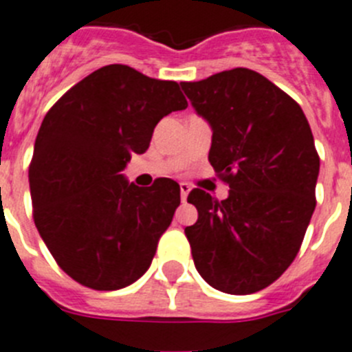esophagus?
<instances>
[{"instance_id":"1","label":"esophagus","mask_w":352,"mask_h":352,"mask_svg":"<svg viewBox=\"0 0 352 352\" xmlns=\"http://www.w3.org/2000/svg\"><path fill=\"white\" fill-rule=\"evenodd\" d=\"M189 191H191V186L188 182H180V198H182V201L188 199Z\"/></svg>"}]
</instances>
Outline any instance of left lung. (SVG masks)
Instances as JSON below:
<instances>
[{
	"label": "left lung",
	"instance_id": "1",
	"mask_svg": "<svg viewBox=\"0 0 352 352\" xmlns=\"http://www.w3.org/2000/svg\"><path fill=\"white\" fill-rule=\"evenodd\" d=\"M212 128L208 161L230 184L223 201L192 189L198 221L186 228L198 274L215 289H265L296 258L316 208L319 156L300 105L247 68L182 82Z\"/></svg>",
	"mask_w": 352,
	"mask_h": 352
}]
</instances>
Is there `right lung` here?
Returning <instances> with one entry per match:
<instances>
[{
	"label": "right lung",
	"mask_w": 352,
	"mask_h": 352,
	"mask_svg": "<svg viewBox=\"0 0 352 352\" xmlns=\"http://www.w3.org/2000/svg\"><path fill=\"white\" fill-rule=\"evenodd\" d=\"M179 84L126 65L96 69L47 112L30 164L38 233L69 277L98 291L129 286L151 267L180 204L179 184H129L157 122L184 110Z\"/></svg>",
	"instance_id": "right-lung-1"
}]
</instances>
